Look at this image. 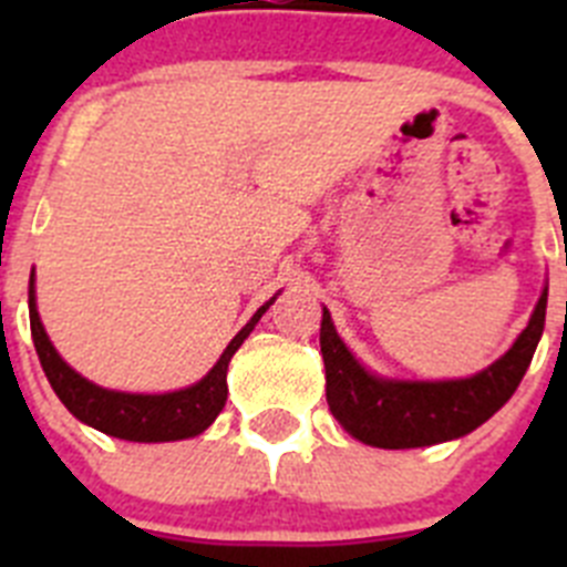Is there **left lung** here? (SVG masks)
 Returning <instances> with one entry per match:
<instances>
[{
	"mask_svg": "<svg viewBox=\"0 0 567 567\" xmlns=\"http://www.w3.org/2000/svg\"><path fill=\"white\" fill-rule=\"evenodd\" d=\"M548 287L528 327L488 369L457 380L380 378L343 343L323 307L320 354L327 365V403L346 432L374 449H423L471 434L503 409L528 372L545 329Z\"/></svg>",
	"mask_w": 567,
	"mask_h": 567,
	"instance_id": "left-lung-1",
	"label": "left lung"
}]
</instances>
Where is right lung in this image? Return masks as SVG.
Listing matches in <instances>:
<instances>
[{"mask_svg":"<svg viewBox=\"0 0 567 567\" xmlns=\"http://www.w3.org/2000/svg\"><path fill=\"white\" fill-rule=\"evenodd\" d=\"M33 280L37 278L30 275V334H33V346H37V354L42 360V369L48 374L50 385H53V392L68 405V412L82 420L84 425H93L96 432L130 440V443H173V440L198 437L202 432H207L215 417L221 414L224 403H227L229 360L238 352L240 343L249 338L255 323L264 318V312L275 303V298H269L249 318L247 327L229 340L218 363L198 383L164 394H135L96 385L93 380L82 378L73 365L64 363L62 354L56 352V346L50 343L48 332H44L42 318H39Z\"/></svg>","mask_w":567,"mask_h":567,"instance_id":"obj_1","label":"right lung"}]
</instances>
